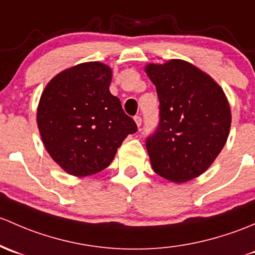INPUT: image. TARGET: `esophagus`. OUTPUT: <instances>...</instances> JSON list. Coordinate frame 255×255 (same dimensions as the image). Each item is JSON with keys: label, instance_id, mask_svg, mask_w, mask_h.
I'll list each match as a JSON object with an SVG mask.
<instances>
[{"label": "esophagus", "instance_id": "34e87169", "mask_svg": "<svg viewBox=\"0 0 255 255\" xmlns=\"http://www.w3.org/2000/svg\"><path fill=\"white\" fill-rule=\"evenodd\" d=\"M133 120H135L136 125H137V127L140 128V127H141V124H142V119H141V117H140V115H136V117L133 118Z\"/></svg>", "mask_w": 255, "mask_h": 255}]
</instances>
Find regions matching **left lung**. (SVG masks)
Returning a JSON list of instances; mask_svg holds the SVG:
<instances>
[{"mask_svg":"<svg viewBox=\"0 0 255 255\" xmlns=\"http://www.w3.org/2000/svg\"><path fill=\"white\" fill-rule=\"evenodd\" d=\"M156 86L159 122L146 138L157 174L174 183L194 179L212 164L227 141L231 110L222 88L183 60L147 65Z\"/></svg>","mask_w":255,"mask_h":255,"instance_id":"8db88e82","label":"left lung"}]
</instances>
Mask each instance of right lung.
<instances>
[{"mask_svg": "<svg viewBox=\"0 0 255 255\" xmlns=\"http://www.w3.org/2000/svg\"><path fill=\"white\" fill-rule=\"evenodd\" d=\"M112 70L101 62L77 65L44 89L36 122L51 158L76 177L96 174L137 131L119 98L109 92Z\"/></svg>", "mask_w": 255, "mask_h": 255, "instance_id": "add662e5", "label": "right lung"}]
</instances>
